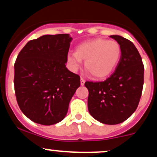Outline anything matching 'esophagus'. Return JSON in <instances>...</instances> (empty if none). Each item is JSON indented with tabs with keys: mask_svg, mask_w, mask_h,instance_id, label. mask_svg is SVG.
I'll return each mask as SVG.
<instances>
[{
	"mask_svg": "<svg viewBox=\"0 0 157 157\" xmlns=\"http://www.w3.org/2000/svg\"><path fill=\"white\" fill-rule=\"evenodd\" d=\"M85 82H86V80H85L83 78H82V77H81V79H80V85H81V86H83V85L85 84Z\"/></svg>",
	"mask_w": 157,
	"mask_h": 157,
	"instance_id": "34e87169",
	"label": "esophagus"
}]
</instances>
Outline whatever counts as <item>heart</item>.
Instances as JSON below:
<instances>
[{
  "label": "heart",
  "mask_w": 157,
  "mask_h": 157,
  "mask_svg": "<svg viewBox=\"0 0 157 157\" xmlns=\"http://www.w3.org/2000/svg\"><path fill=\"white\" fill-rule=\"evenodd\" d=\"M122 49L116 41L97 38L79 45L76 53L69 54L70 68L76 71L85 60V67L95 78H103L115 69L121 58Z\"/></svg>",
  "instance_id": "1"
}]
</instances>
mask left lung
Here are the masks:
<instances>
[{
  "mask_svg": "<svg viewBox=\"0 0 157 157\" xmlns=\"http://www.w3.org/2000/svg\"><path fill=\"white\" fill-rule=\"evenodd\" d=\"M110 37L117 41L121 58L114 72L102 82L86 81L89 90L88 109L95 120L108 125L121 123L136 111L144 83V65L131 41L120 35Z\"/></svg>",
  "mask_w": 157,
  "mask_h": 157,
  "instance_id": "left-lung-1",
  "label": "left lung"
}]
</instances>
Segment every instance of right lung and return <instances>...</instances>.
<instances>
[{"mask_svg":"<svg viewBox=\"0 0 157 157\" xmlns=\"http://www.w3.org/2000/svg\"><path fill=\"white\" fill-rule=\"evenodd\" d=\"M68 34L46 35L29 41L15 63L14 86L21 111L44 125L60 122L80 77L66 67L70 42Z\"/></svg>","mask_w":157,"mask_h":157,"instance_id":"add662e5","label":"right lung"}]
</instances>
